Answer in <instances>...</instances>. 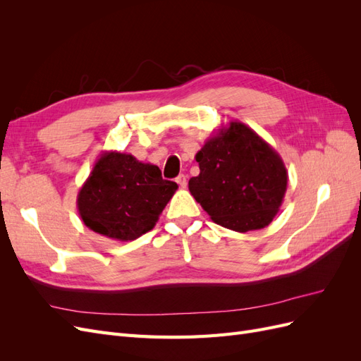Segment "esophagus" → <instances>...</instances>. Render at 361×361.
Returning a JSON list of instances; mask_svg holds the SVG:
<instances>
[{
	"label": "esophagus",
	"mask_w": 361,
	"mask_h": 361,
	"mask_svg": "<svg viewBox=\"0 0 361 361\" xmlns=\"http://www.w3.org/2000/svg\"><path fill=\"white\" fill-rule=\"evenodd\" d=\"M176 182L180 185V187H185V185H187V176H185V174H179L176 178Z\"/></svg>",
	"instance_id": "34e87169"
}]
</instances>
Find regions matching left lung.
Masks as SVG:
<instances>
[{
	"mask_svg": "<svg viewBox=\"0 0 361 361\" xmlns=\"http://www.w3.org/2000/svg\"><path fill=\"white\" fill-rule=\"evenodd\" d=\"M195 161L200 174L190 179L188 188L214 223L245 233L274 220L285 199L288 170L253 129L231 122L207 138Z\"/></svg>",
	"mask_w": 361,
	"mask_h": 361,
	"instance_id": "1",
	"label": "left lung"
}]
</instances>
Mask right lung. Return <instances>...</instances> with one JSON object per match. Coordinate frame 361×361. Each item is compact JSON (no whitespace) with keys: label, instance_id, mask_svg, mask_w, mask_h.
I'll return each instance as SVG.
<instances>
[{"label":"right lung","instance_id":"add662e5","mask_svg":"<svg viewBox=\"0 0 361 361\" xmlns=\"http://www.w3.org/2000/svg\"><path fill=\"white\" fill-rule=\"evenodd\" d=\"M178 183L130 154L104 152L78 192L76 206L90 231L114 241H134L155 227Z\"/></svg>","mask_w":361,"mask_h":361}]
</instances>
